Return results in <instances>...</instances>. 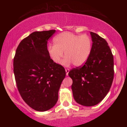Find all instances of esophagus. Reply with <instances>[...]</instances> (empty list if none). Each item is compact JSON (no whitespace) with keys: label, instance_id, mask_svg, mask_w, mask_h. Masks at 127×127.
I'll use <instances>...</instances> for the list:
<instances>
[{"label":"esophagus","instance_id":"esophagus-1","mask_svg":"<svg viewBox=\"0 0 127 127\" xmlns=\"http://www.w3.org/2000/svg\"><path fill=\"white\" fill-rule=\"evenodd\" d=\"M70 70L68 69V68H67V69H65V73H66V75L68 76V72H69Z\"/></svg>","mask_w":127,"mask_h":127}]
</instances>
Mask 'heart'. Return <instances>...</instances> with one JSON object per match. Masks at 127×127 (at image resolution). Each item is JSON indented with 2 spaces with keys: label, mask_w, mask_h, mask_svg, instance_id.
I'll return each mask as SVG.
<instances>
[{
  "label": "heart",
  "mask_w": 127,
  "mask_h": 127,
  "mask_svg": "<svg viewBox=\"0 0 127 127\" xmlns=\"http://www.w3.org/2000/svg\"><path fill=\"white\" fill-rule=\"evenodd\" d=\"M54 45H49L48 52L55 64H60L64 52L65 58L62 64L68 66L73 63L82 66L87 62L92 50V40L87 34L78 35L70 32H63L54 38Z\"/></svg>",
  "instance_id": "b5f03b06"
}]
</instances>
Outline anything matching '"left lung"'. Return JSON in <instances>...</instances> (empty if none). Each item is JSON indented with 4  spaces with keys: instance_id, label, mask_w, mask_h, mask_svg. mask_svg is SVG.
Listing matches in <instances>:
<instances>
[{
    "instance_id": "8db88e82",
    "label": "left lung",
    "mask_w": 127,
    "mask_h": 127,
    "mask_svg": "<svg viewBox=\"0 0 127 127\" xmlns=\"http://www.w3.org/2000/svg\"><path fill=\"white\" fill-rule=\"evenodd\" d=\"M92 42L91 54L81 67L68 73L73 83L74 99L85 106L97 104L106 97L111 87L114 76L113 57L104 39L90 32Z\"/></svg>"
}]
</instances>
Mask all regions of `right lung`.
<instances>
[{
    "label": "right lung",
    "mask_w": 127,
    "mask_h": 127,
    "mask_svg": "<svg viewBox=\"0 0 127 127\" xmlns=\"http://www.w3.org/2000/svg\"><path fill=\"white\" fill-rule=\"evenodd\" d=\"M55 30L34 32L23 39L14 59V73L22 98L34 110H48L55 105L65 71L48 52L47 42Z\"/></svg>",
    "instance_id": "obj_1"
}]
</instances>
